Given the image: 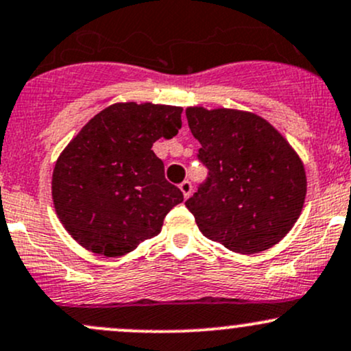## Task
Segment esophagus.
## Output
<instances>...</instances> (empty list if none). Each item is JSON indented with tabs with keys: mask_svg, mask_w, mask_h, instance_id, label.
<instances>
[{
	"mask_svg": "<svg viewBox=\"0 0 351 351\" xmlns=\"http://www.w3.org/2000/svg\"><path fill=\"white\" fill-rule=\"evenodd\" d=\"M180 190H182L184 198H188V196L191 195V191H193V184H191V182H188V180H184V182L180 184Z\"/></svg>",
	"mask_w": 351,
	"mask_h": 351,
	"instance_id": "34e87169",
	"label": "esophagus"
}]
</instances>
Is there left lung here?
Returning a JSON list of instances; mask_svg holds the SVG:
<instances>
[{
  "mask_svg": "<svg viewBox=\"0 0 351 351\" xmlns=\"http://www.w3.org/2000/svg\"><path fill=\"white\" fill-rule=\"evenodd\" d=\"M206 180L186 199L208 240L243 255L278 243L302 213V160L267 119L238 110L188 108Z\"/></svg>",
  "mask_w": 351,
  "mask_h": 351,
  "instance_id": "obj_1",
  "label": "left lung"
}]
</instances>
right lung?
Returning a JSON list of instances; mask_svg holds the SVG:
<instances>
[{
    "label": "right lung",
    "instance_id": "add662e5",
    "mask_svg": "<svg viewBox=\"0 0 351 351\" xmlns=\"http://www.w3.org/2000/svg\"><path fill=\"white\" fill-rule=\"evenodd\" d=\"M182 108L117 103L99 111L61 153L53 202L66 232L90 252L121 256L161 232L183 202L152 149L182 128Z\"/></svg>",
    "mask_w": 351,
    "mask_h": 351
}]
</instances>
